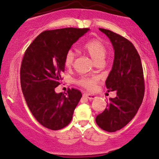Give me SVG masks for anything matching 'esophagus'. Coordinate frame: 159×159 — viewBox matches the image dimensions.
<instances>
[{
  "instance_id": "esophagus-1",
  "label": "esophagus",
  "mask_w": 159,
  "mask_h": 159,
  "mask_svg": "<svg viewBox=\"0 0 159 159\" xmlns=\"http://www.w3.org/2000/svg\"><path fill=\"white\" fill-rule=\"evenodd\" d=\"M85 96H86V97L88 98L89 99H90V100H92V99H95L96 98V95H93V94H90V93H85Z\"/></svg>"
}]
</instances>
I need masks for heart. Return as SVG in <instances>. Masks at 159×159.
<instances>
[{"label": "heart", "instance_id": "heart-1", "mask_svg": "<svg viewBox=\"0 0 159 159\" xmlns=\"http://www.w3.org/2000/svg\"><path fill=\"white\" fill-rule=\"evenodd\" d=\"M83 50L91 57L92 60L96 63L103 62L107 53L106 46L99 40H91L88 41L83 45ZM74 59V53L72 50H69L65 56V66L66 67H70L73 64ZM96 82H97V78L95 76H83L78 80L77 83L86 89H92L94 88Z\"/></svg>", "mask_w": 159, "mask_h": 159}]
</instances>
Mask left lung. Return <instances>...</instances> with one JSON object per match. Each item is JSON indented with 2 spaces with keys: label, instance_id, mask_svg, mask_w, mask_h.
I'll return each mask as SVG.
<instances>
[{
  "label": "left lung",
  "instance_id": "left-lung-1",
  "mask_svg": "<svg viewBox=\"0 0 159 159\" xmlns=\"http://www.w3.org/2000/svg\"><path fill=\"white\" fill-rule=\"evenodd\" d=\"M110 40L114 49L112 70L106 80L109 91H116L109 98L106 109L96 118L101 129L109 132L127 125L138 112L144 97L143 70L139 54L129 40L112 31L99 28Z\"/></svg>",
  "mask_w": 159,
  "mask_h": 159
}]
</instances>
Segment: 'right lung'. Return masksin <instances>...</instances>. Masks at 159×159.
Returning a JSON list of instances; mask_svg holds the SVG:
<instances>
[{"mask_svg": "<svg viewBox=\"0 0 159 159\" xmlns=\"http://www.w3.org/2000/svg\"><path fill=\"white\" fill-rule=\"evenodd\" d=\"M89 28L46 30L39 34L24 53L20 67L23 94L31 113L46 128L61 129L71 122L82 97L78 89L57 93L64 72V59L72 45Z\"/></svg>", "mask_w": 159, "mask_h": 159, "instance_id": "add662e5", "label": "right lung"}]
</instances>
